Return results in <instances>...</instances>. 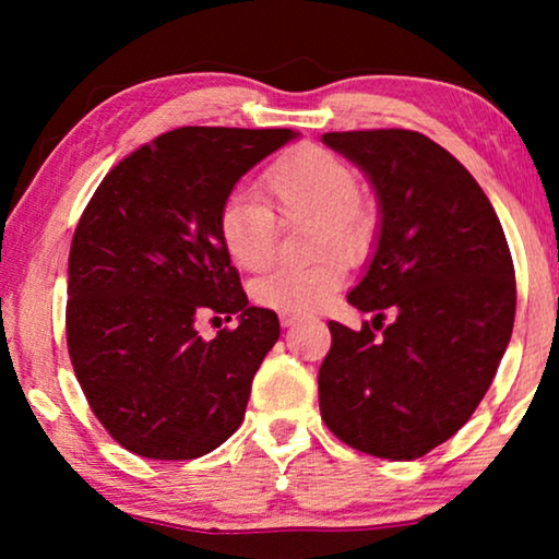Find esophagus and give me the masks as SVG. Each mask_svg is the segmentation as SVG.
<instances>
[{
  "label": "esophagus",
  "instance_id": "obj_1",
  "mask_svg": "<svg viewBox=\"0 0 559 559\" xmlns=\"http://www.w3.org/2000/svg\"><path fill=\"white\" fill-rule=\"evenodd\" d=\"M297 320H300V316L297 312H280V323L282 328H293Z\"/></svg>",
  "mask_w": 559,
  "mask_h": 559
}]
</instances>
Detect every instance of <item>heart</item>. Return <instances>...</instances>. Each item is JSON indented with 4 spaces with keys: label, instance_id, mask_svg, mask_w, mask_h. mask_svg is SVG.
Here are the masks:
<instances>
[{
    "label": "heart",
    "instance_id": "b5f03b06",
    "mask_svg": "<svg viewBox=\"0 0 559 559\" xmlns=\"http://www.w3.org/2000/svg\"><path fill=\"white\" fill-rule=\"evenodd\" d=\"M262 186L272 211L285 221H310L316 249L331 243L356 257L371 239L369 205L356 195L358 180L348 163L316 144L289 150L264 173ZM264 203L249 195H231L218 213V239L228 259L247 272H259L274 259L277 221ZM343 262L323 254L305 266H277L251 287L259 305L282 312H310L323 308L338 293Z\"/></svg>",
    "mask_w": 559,
    "mask_h": 559
}]
</instances>
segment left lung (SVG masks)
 I'll use <instances>...</instances> for the list:
<instances>
[{
	"mask_svg": "<svg viewBox=\"0 0 559 559\" xmlns=\"http://www.w3.org/2000/svg\"><path fill=\"white\" fill-rule=\"evenodd\" d=\"M323 144L371 182L379 228L348 293L373 320L361 331L328 323L320 415L361 453L415 461L468 423L509 346L516 282L507 236L473 175L430 136L366 129L328 132ZM386 309L395 320L382 332Z\"/></svg>",
	"mask_w": 559,
	"mask_h": 559,
	"instance_id": "8db88e82",
	"label": "left lung"
}]
</instances>
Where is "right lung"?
<instances>
[{
  "instance_id": "add662e5",
  "label": "right lung",
  "mask_w": 559,
  "mask_h": 559,
  "mask_svg": "<svg viewBox=\"0 0 559 559\" xmlns=\"http://www.w3.org/2000/svg\"><path fill=\"white\" fill-rule=\"evenodd\" d=\"M295 136L173 129L121 159L83 211L68 257V354L98 423L129 453L190 461L239 430L280 320L249 305L218 213ZM209 311L240 325L205 342L194 323Z\"/></svg>"
}]
</instances>
